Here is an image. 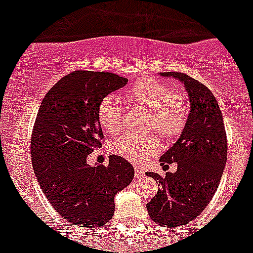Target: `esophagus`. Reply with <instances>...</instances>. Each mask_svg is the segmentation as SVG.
<instances>
[{
    "mask_svg": "<svg viewBox=\"0 0 253 253\" xmlns=\"http://www.w3.org/2000/svg\"><path fill=\"white\" fill-rule=\"evenodd\" d=\"M134 175H135V180H139V178H142L143 176H144V171H143L142 169H139V167H137V169H135V173H134Z\"/></svg>",
    "mask_w": 253,
    "mask_h": 253,
    "instance_id": "obj_1",
    "label": "esophagus"
}]
</instances>
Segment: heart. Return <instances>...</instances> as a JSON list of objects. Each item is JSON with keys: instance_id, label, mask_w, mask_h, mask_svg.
Instances as JSON below:
<instances>
[{"instance_id": "obj_1", "label": "heart", "mask_w": 253, "mask_h": 253, "mask_svg": "<svg viewBox=\"0 0 253 253\" xmlns=\"http://www.w3.org/2000/svg\"><path fill=\"white\" fill-rule=\"evenodd\" d=\"M128 99L151 113L149 131H157L163 138H175L184 130L189 116V105L184 96L175 92L169 84L148 78L131 87L128 91ZM97 118L105 131L119 133L124 122V110L119 99L114 95L104 97L97 109ZM111 149L116 156L135 165H142L157 153L160 143L152 135L124 134L114 140Z\"/></svg>"}]
</instances>
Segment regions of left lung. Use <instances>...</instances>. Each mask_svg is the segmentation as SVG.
I'll use <instances>...</instances> for the list:
<instances>
[{
    "instance_id": "1",
    "label": "left lung",
    "mask_w": 253,
    "mask_h": 253,
    "mask_svg": "<svg viewBox=\"0 0 253 253\" xmlns=\"http://www.w3.org/2000/svg\"><path fill=\"white\" fill-rule=\"evenodd\" d=\"M160 76L178 80L190 104L180 138L160 158L163 169L176 163V172H167L165 177L147 172L160 184L147 204L149 216L158 225L175 228L194 220L213 199L227 162V134L218 101L207 86L185 73Z\"/></svg>"
}]
</instances>
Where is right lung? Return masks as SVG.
<instances>
[{
  "label": "right lung",
  "mask_w": 253,
  "mask_h": 253,
  "mask_svg": "<svg viewBox=\"0 0 253 253\" xmlns=\"http://www.w3.org/2000/svg\"><path fill=\"white\" fill-rule=\"evenodd\" d=\"M128 84L110 72L76 71L51 87L38 111L31 162L51 207L68 222L97 228L111 220L114 198L134 177V167L111 154L107 166L87 163L101 147L97 109L104 97Z\"/></svg>",
  "instance_id": "obj_1"
}]
</instances>
